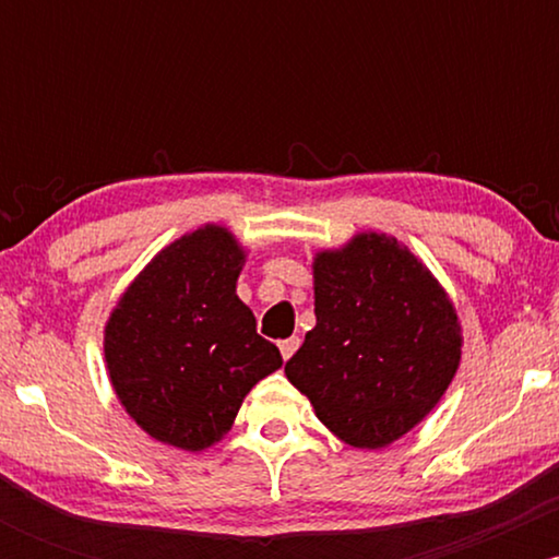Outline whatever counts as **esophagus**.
Wrapping results in <instances>:
<instances>
[{
    "instance_id": "obj_1",
    "label": "esophagus",
    "mask_w": 559,
    "mask_h": 559,
    "mask_svg": "<svg viewBox=\"0 0 559 559\" xmlns=\"http://www.w3.org/2000/svg\"><path fill=\"white\" fill-rule=\"evenodd\" d=\"M281 355H284V360H288V357L294 355V352L299 349V336H292V338H284V342L278 344Z\"/></svg>"
}]
</instances>
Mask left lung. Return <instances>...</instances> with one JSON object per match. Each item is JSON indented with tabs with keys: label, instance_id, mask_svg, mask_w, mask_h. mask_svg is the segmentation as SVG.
Returning a JSON list of instances; mask_svg holds the SVG:
<instances>
[{
	"label": "left lung",
	"instance_id": "8db88e82",
	"mask_svg": "<svg viewBox=\"0 0 559 559\" xmlns=\"http://www.w3.org/2000/svg\"><path fill=\"white\" fill-rule=\"evenodd\" d=\"M316 329L286 378L344 444L381 449L439 404L463 357L457 310L394 236L365 230L312 260Z\"/></svg>",
	"mask_w": 559,
	"mask_h": 559
}]
</instances>
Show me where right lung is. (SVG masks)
<instances>
[{
    "mask_svg": "<svg viewBox=\"0 0 559 559\" xmlns=\"http://www.w3.org/2000/svg\"><path fill=\"white\" fill-rule=\"evenodd\" d=\"M243 260L236 236L207 223L159 249L110 312L112 389L141 431L163 444L213 447L254 383L284 365L236 297Z\"/></svg>",
    "mask_w": 559,
    "mask_h": 559,
    "instance_id": "1",
    "label": "right lung"
}]
</instances>
